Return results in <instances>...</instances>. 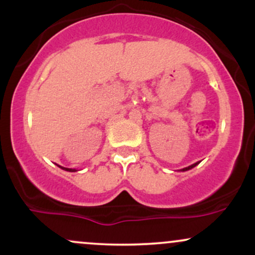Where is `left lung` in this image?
<instances>
[{
	"mask_svg": "<svg viewBox=\"0 0 255 255\" xmlns=\"http://www.w3.org/2000/svg\"><path fill=\"white\" fill-rule=\"evenodd\" d=\"M198 164H199V162L194 163V164H192V165H189V166H187V168H183V169H181V170H182V171H187V170H189V169L194 168V166H195V165H198Z\"/></svg>",
	"mask_w": 255,
	"mask_h": 255,
	"instance_id": "obj_1",
	"label": "left lung"
}]
</instances>
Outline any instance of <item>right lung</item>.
I'll return each mask as SVG.
<instances>
[{
    "label": "right lung",
    "mask_w": 255,
    "mask_h": 255,
    "mask_svg": "<svg viewBox=\"0 0 255 255\" xmlns=\"http://www.w3.org/2000/svg\"><path fill=\"white\" fill-rule=\"evenodd\" d=\"M58 166H60V165H58ZM60 168L61 169H63V170H66V171H77V170H75V169H69V168H63V166H60Z\"/></svg>",
    "instance_id": "1"
}]
</instances>
